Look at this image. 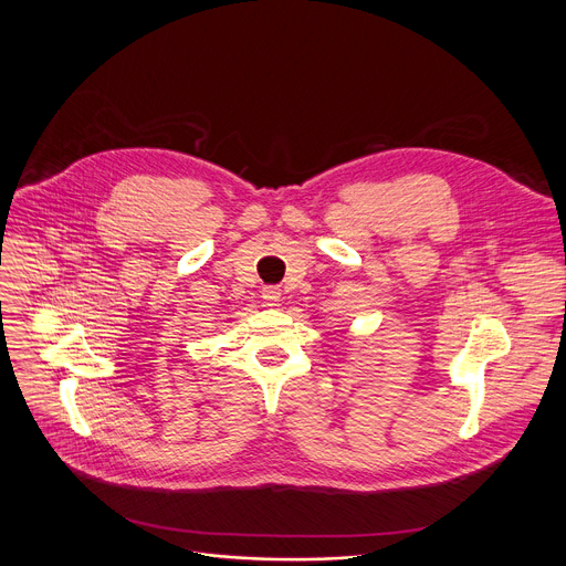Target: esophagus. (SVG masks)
<instances>
[{
    "mask_svg": "<svg viewBox=\"0 0 566 566\" xmlns=\"http://www.w3.org/2000/svg\"><path fill=\"white\" fill-rule=\"evenodd\" d=\"M262 297H264V302L269 306H277V302L282 297V291H280V286H264L262 289Z\"/></svg>",
    "mask_w": 566,
    "mask_h": 566,
    "instance_id": "esophagus-1",
    "label": "esophagus"
}]
</instances>
